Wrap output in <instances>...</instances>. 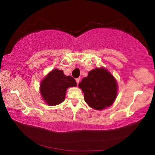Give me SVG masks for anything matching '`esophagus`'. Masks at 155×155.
I'll return each mask as SVG.
<instances>
[{
	"mask_svg": "<svg viewBox=\"0 0 155 155\" xmlns=\"http://www.w3.org/2000/svg\"><path fill=\"white\" fill-rule=\"evenodd\" d=\"M76 81H77V85H78V84L79 83V82H80V78H76Z\"/></svg>",
	"mask_w": 155,
	"mask_h": 155,
	"instance_id": "34e87169",
	"label": "esophagus"
}]
</instances>
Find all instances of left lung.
<instances>
[{
	"mask_svg": "<svg viewBox=\"0 0 155 155\" xmlns=\"http://www.w3.org/2000/svg\"><path fill=\"white\" fill-rule=\"evenodd\" d=\"M78 87L83 91L86 103L96 110L111 106L116 99L118 87L114 76L103 67L89 72Z\"/></svg>",
	"mask_w": 155,
	"mask_h": 155,
	"instance_id": "1",
	"label": "left lung"
}]
</instances>
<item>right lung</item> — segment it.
<instances>
[{
	"mask_svg": "<svg viewBox=\"0 0 155 155\" xmlns=\"http://www.w3.org/2000/svg\"><path fill=\"white\" fill-rule=\"evenodd\" d=\"M77 82L71 76H65L63 70L54 69L40 83L41 96L50 106L57 105L64 101L68 87H76Z\"/></svg>",
	"mask_w": 155,
	"mask_h": 155,
	"instance_id": "add662e5",
	"label": "right lung"
}]
</instances>
